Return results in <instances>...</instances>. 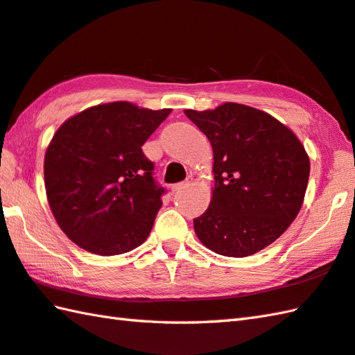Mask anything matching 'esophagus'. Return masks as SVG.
<instances>
[{"instance_id": "1", "label": "esophagus", "mask_w": 355, "mask_h": 355, "mask_svg": "<svg viewBox=\"0 0 355 355\" xmlns=\"http://www.w3.org/2000/svg\"><path fill=\"white\" fill-rule=\"evenodd\" d=\"M191 184H192V178H187V180H184V182H182V183L173 184L172 186V192H178V191H182V189H186V187H189Z\"/></svg>"}]
</instances>
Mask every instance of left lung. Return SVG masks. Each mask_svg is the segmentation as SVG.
Instances as JSON below:
<instances>
[{
	"mask_svg": "<svg viewBox=\"0 0 355 355\" xmlns=\"http://www.w3.org/2000/svg\"><path fill=\"white\" fill-rule=\"evenodd\" d=\"M214 150L211 205L193 218L197 237L225 257H248L274 243L295 220L309 178V157L272 115L237 103L184 110Z\"/></svg>",
	"mask_w": 355,
	"mask_h": 355,
	"instance_id": "8db88e82",
	"label": "left lung"
}]
</instances>
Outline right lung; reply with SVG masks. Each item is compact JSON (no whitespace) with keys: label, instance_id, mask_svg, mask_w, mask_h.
I'll list each match as a JSON object with an SVG mask.
<instances>
[{"label":"right lung","instance_id":"obj_1","mask_svg":"<svg viewBox=\"0 0 355 355\" xmlns=\"http://www.w3.org/2000/svg\"><path fill=\"white\" fill-rule=\"evenodd\" d=\"M171 110L128 101L98 104L55 132L44 157L46 193L58 226L75 245L118 255L148 239L166 191L141 146Z\"/></svg>","mask_w":355,"mask_h":355}]
</instances>
